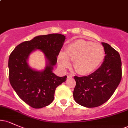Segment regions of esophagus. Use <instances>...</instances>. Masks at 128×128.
<instances>
[{"mask_svg": "<svg viewBox=\"0 0 128 128\" xmlns=\"http://www.w3.org/2000/svg\"><path fill=\"white\" fill-rule=\"evenodd\" d=\"M73 74H72V73H67V78H73Z\"/></svg>", "mask_w": 128, "mask_h": 128, "instance_id": "esophagus-1", "label": "esophagus"}]
</instances>
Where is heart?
<instances>
[{
	"instance_id": "b5f03b06",
	"label": "heart",
	"mask_w": 128,
	"mask_h": 128,
	"mask_svg": "<svg viewBox=\"0 0 128 128\" xmlns=\"http://www.w3.org/2000/svg\"><path fill=\"white\" fill-rule=\"evenodd\" d=\"M104 56L105 50L100 44L79 39L69 44L65 52H60L58 62L60 67L64 69L70 66V60H72L78 72L87 74L99 67Z\"/></svg>"
}]
</instances>
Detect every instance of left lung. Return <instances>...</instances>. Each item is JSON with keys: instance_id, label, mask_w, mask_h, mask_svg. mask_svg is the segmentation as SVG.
I'll return each mask as SVG.
<instances>
[{"instance_id": "8db88e82", "label": "left lung", "mask_w": 128, "mask_h": 128, "mask_svg": "<svg viewBox=\"0 0 128 128\" xmlns=\"http://www.w3.org/2000/svg\"><path fill=\"white\" fill-rule=\"evenodd\" d=\"M105 56L102 66L86 76H74L73 98L76 103L87 108L102 105L112 96L121 81L122 61L118 52L102 42Z\"/></svg>"}]
</instances>
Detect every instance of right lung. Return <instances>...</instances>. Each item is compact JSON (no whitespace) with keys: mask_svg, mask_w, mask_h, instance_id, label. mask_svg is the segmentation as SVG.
Segmentation results:
<instances>
[{"mask_svg":"<svg viewBox=\"0 0 128 128\" xmlns=\"http://www.w3.org/2000/svg\"><path fill=\"white\" fill-rule=\"evenodd\" d=\"M66 36L60 34L40 36L19 44L8 60L9 79L19 98L34 108H42L53 102L56 88L66 81L52 72ZM41 50L48 63L42 72L30 69L27 60L32 51Z\"/></svg>","mask_w":128,"mask_h":128,"instance_id":"add662e5","label":"right lung"}]
</instances>
